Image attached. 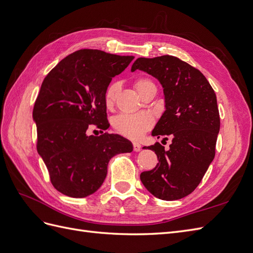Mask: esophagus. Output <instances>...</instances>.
<instances>
[{
  "instance_id": "34e87169",
  "label": "esophagus",
  "mask_w": 253,
  "mask_h": 253,
  "mask_svg": "<svg viewBox=\"0 0 253 253\" xmlns=\"http://www.w3.org/2000/svg\"><path fill=\"white\" fill-rule=\"evenodd\" d=\"M133 149L135 152H139L141 150V144L138 142H133Z\"/></svg>"
}]
</instances>
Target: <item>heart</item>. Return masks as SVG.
<instances>
[{
	"mask_svg": "<svg viewBox=\"0 0 253 253\" xmlns=\"http://www.w3.org/2000/svg\"><path fill=\"white\" fill-rule=\"evenodd\" d=\"M148 83H151L149 79L140 78L135 81V87L141 94L143 87ZM119 93V84L117 82H111L106 87L104 93V103L106 108H112L116 102ZM153 125V120L148 114H135L127 115L122 114L113 119V126L120 135L127 137L131 139H138L145 132L149 131Z\"/></svg>",
	"mask_w": 253,
	"mask_h": 253,
	"instance_id": "obj_1",
	"label": "heart"
}]
</instances>
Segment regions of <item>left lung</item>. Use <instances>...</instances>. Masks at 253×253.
Returning <instances> with one entry per match:
<instances>
[{
  "label": "left lung",
  "mask_w": 253,
  "mask_h": 253,
  "mask_svg": "<svg viewBox=\"0 0 253 253\" xmlns=\"http://www.w3.org/2000/svg\"><path fill=\"white\" fill-rule=\"evenodd\" d=\"M155 77L164 87L166 111L152 131L159 138L170 135L166 151L159 142L145 149L155 152L158 164L140 174L150 193L164 201H176L192 193L215 156L219 132L216 95L205 76L173 56L138 58L131 71Z\"/></svg>",
  "instance_id": "8db88e82"
}]
</instances>
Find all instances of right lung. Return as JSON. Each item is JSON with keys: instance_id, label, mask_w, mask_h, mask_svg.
Returning <instances> with one entry per match:
<instances>
[{"instance_id": "1", "label": "right lung", "mask_w": 253, "mask_h": 253, "mask_svg": "<svg viewBox=\"0 0 253 253\" xmlns=\"http://www.w3.org/2000/svg\"><path fill=\"white\" fill-rule=\"evenodd\" d=\"M133 59L80 49L61 60L43 80L33 111L37 150L52 186L62 194L81 198L95 193L110 159L133 151L132 142L120 135L86 134L91 125L109 128L105 89Z\"/></svg>"}]
</instances>
